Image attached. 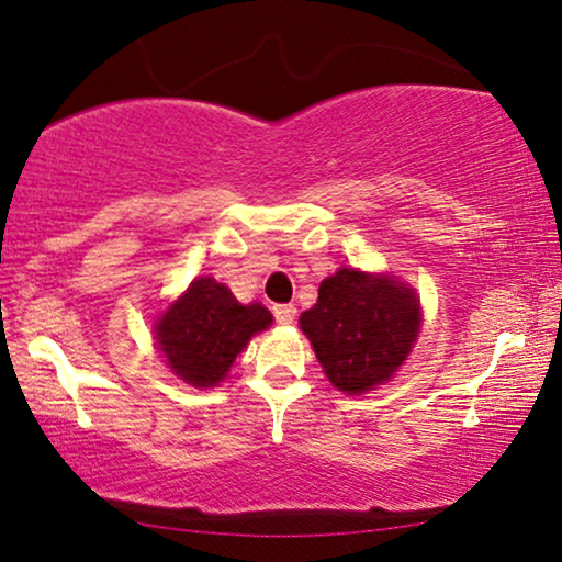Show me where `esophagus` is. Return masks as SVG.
Instances as JSON below:
<instances>
[{"label": "esophagus", "mask_w": 562, "mask_h": 562, "mask_svg": "<svg viewBox=\"0 0 562 562\" xmlns=\"http://www.w3.org/2000/svg\"><path fill=\"white\" fill-rule=\"evenodd\" d=\"M272 315L280 322V325H292L294 315H297V307H294V304H274Z\"/></svg>", "instance_id": "esophagus-1"}]
</instances>
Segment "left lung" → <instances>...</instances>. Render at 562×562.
Wrapping results in <instances>:
<instances>
[{
    "label": "left lung",
    "mask_w": 562,
    "mask_h": 562,
    "mask_svg": "<svg viewBox=\"0 0 562 562\" xmlns=\"http://www.w3.org/2000/svg\"><path fill=\"white\" fill-rule=\"evenodd\" d=\"M418 322V300L406 284L341 268L319 284L317 304L302 312L300 327L329 382L361 394L396 372L416 341Z\"/></svg>",
    "instance_id": "8db88e82"
}]
</instances>
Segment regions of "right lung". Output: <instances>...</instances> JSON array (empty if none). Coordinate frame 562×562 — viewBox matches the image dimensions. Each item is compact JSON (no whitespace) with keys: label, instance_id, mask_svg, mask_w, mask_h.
Masks as SVG:
<instances>
[{"label":"right lung","instance_id":"right-lung-1","mask_svg":"<svg viewBox=\"0 0 562 562\" xmlns=\"http://www.w3.org/2000/svg\"><path fill=\"white\" fill-rule=\"evenodd\" d=\"M272 315L260 302L240 304L225 284L201 278L160 317L156 337L173 372L193 386H215Z\"/></svg>","mask_w":562,"mask_h":562}]
</instances>
